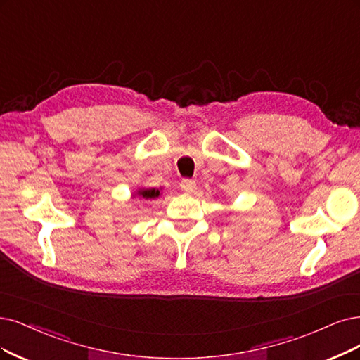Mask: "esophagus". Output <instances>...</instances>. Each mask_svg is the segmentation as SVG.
<instances>
[{
    "label": "esophagus",
    "mask_w": 360,
    "mask_h": 360,
    "mask_svg": "<svg viewBox=\"0 0 360 360\" xmlns=\"http://www.w3.org/2000/svg\"><path fill=\"white\" fill-rule=\"evenodd\" d=\"M195 187H197V184H195L194 179H182V181H181V188H182L184 191L191 193V191L195 190Z\"/></svg>",
    "instance_id": "esophagus-1"
}]
</instances>
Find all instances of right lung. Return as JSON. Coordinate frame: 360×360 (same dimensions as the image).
Returning <instances> with one entry per match:
<instances>
[{"mask_svg": "<svg viewBox=\"0 0 360 360\" xmlns=\"http://www.w3.org/2000/svg\"><path fill=\"white\" fill-rule=\"evenodd\" d=\"M138 195L145 198V200H153V198H157L160 195V190L155 188H146V190H139Z\"/></svg>", "mask_w": 360, "mask_h": 360, "instance_id": "obj_1", "label": "right lung"}]
</instances>
